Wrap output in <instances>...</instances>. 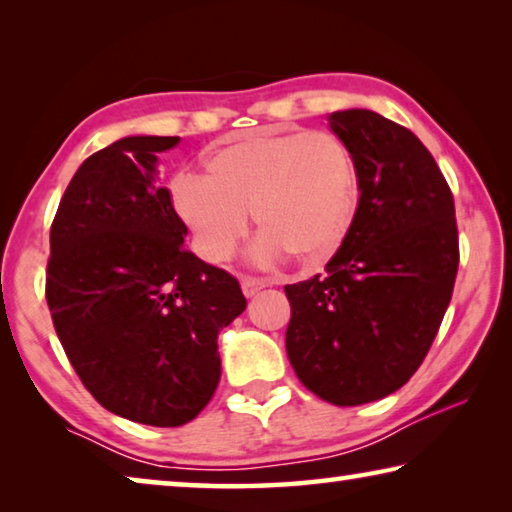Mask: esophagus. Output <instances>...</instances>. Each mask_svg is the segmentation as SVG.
<instances>
[{
	"mask_svg": "<svg viewBox=\"0 0 512 512\" xmlns=\"http://www.w3.org/2000/svg\"><path fill=\"white\" fill-rule=\"evenodd\" d=\"M266 287H268V282L259 280V277H244V280H241V289H244L246 298H253L257 291H262Z\"/></svg>",
	"mask_w": 512,
	"mask_h": 512,
	"instance_id": "esophagus-1",
	"label": "esophagus"
}]
</instances>
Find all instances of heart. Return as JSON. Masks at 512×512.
Instances as JSON below:
<instances>
[{"label": "heart", "mask_w": 512, "mask_h": 512, "mask_svg": "<svg viewBox=\"0 0 512 512\" xmlns=\"http://www.w3.org/2000/svg\"><path fill=\"white\" fill-rule=\"evenodd\" d=\"M205 178L183 173L171 203L201 253H235L253 212L262 262L291 255L323 264L348 237L359 205V173L348 146L329 133L262 128L228 137L205 155Z\"/></svg>", "instance_id": "heart-1"}]
</instances>
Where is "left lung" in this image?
Instances as JSON below:
<instances>
[{
	"instance_id": "8db88e82",
	"label": "left lung",
	"mask_w": 512,
	"mask_h": 512,
	"mask_svg": "<svg viewBox=\"0 0 512 512\" xmlns=\"http://www.w3.org/2000/svg\"><path fill=\"white\" fill-rule=\"evenodd\" d=\"M359 173L348 237L323 275L287 284V354L320 400L359 406L395 393L427 357L458 271L454 196L409 128L372 110L329 115Z\"/></svg>"
}]
</instances>
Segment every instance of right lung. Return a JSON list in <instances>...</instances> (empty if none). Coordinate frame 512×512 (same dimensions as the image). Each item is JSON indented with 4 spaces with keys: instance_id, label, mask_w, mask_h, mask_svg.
<instances>
[{
    "instance_id": "obj_1",
    "label": "right lung",
    "mask_w": 512,
    "mask_h": 512,
    "mask_svg": "<svg viewBox=\"0 0 512 512\" xmlns=\"http://www.w3.org/2000/svg\"><path fill=\"white\" fill-rule=\"evenodd\" d=\"M180 137L135 135L92 153L49 232L47 305L83 386L151 427L194 420L219 386V332L246 309L237 277L183 246L187 225L155 185Z\"/></svg>"
}]
</instances>
